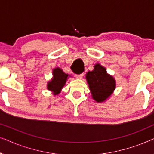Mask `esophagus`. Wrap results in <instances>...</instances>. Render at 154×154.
Here are the masks:
<instances>
[{"label": "esophagus", "mask_w": 154, "mask_h": 154, "mask_svg": "<svg viewBox=\"0 0 154 154\" xmlns=\"http://www.w3.org/2000/svg\"><path fill=\"white\" fill-rule=\"evenodd\" d=\"M83 75H84V73H82L81 74H75V76L76 77L77 79H82V78L83 77Z\"/></svg>", "instance_id": "34e87169"}]
</instances>
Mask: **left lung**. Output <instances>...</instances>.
<instances>
[{
  "label": "left lung",
  "instance_id": "obj_1",
  "mask_svg": "<svg viewBox=\"0 0 154 154\" xmlns=\"http://www.w3.org/2000/svg\"><path fill=\"white\" fill-rule=\"evenodd\" d=\"M92 97L96 102H102L112 94L116 88L114 79L107 74L106 69L100 64H95L94 70L86 74Z\"/></svg>",
  "mask_w": 154,
  "mask_h": 154
}]
</instances>
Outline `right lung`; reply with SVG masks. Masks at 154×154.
Returning <instances> with one entry per match:
<instances>
[{"label": "right lung", "mask_w": 154, "mask_h": 154, "mask_svg": "<svg viewBox=\"0 0 154 154\" xmlns=\"http://www.w3.org/2000/svg\"><path fill=\"white\" fill-rule=\"evenodd\" d=\"M68 74H66L60 68H56L53 70V79L48 82V89L54 92V94H57L60 92L63 86L66 83Z\"/></svg>", "instance_id": "obj_1"}]
</instances>
